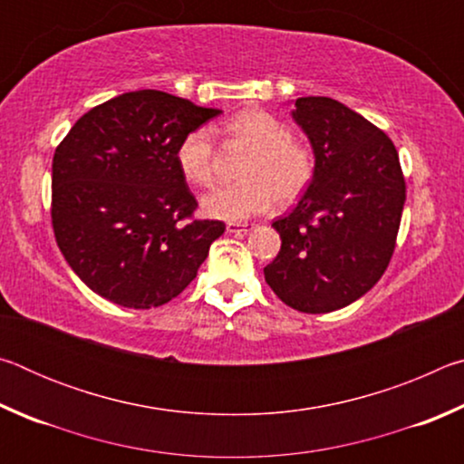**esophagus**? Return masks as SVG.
<instances>
[{"label":"esophagus","instance_id":"34e87169","mask_svg":"<svg viewBox=\"0 0 464 464\" xmlns=\"http://www.w3.org/2000/svg\"><path fill=\"white\" fill-rule=\"evenodd\" d=\"M251 229H254V223H227L229 233H247Z\"/></svg>","mask_w":464,"mask_h":464}]
</instances>
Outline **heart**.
<instances>
[{
    "instance_id": "1",
    "label": "heart",
    "mask_w": 464,
    "mask_h": 464,
    "mask_svg": "<svg viewBox=\"0 0 464 464\" xmlns=\"http://www.w3.org/2000/svg\"><path fill=\"white\" fill-rule=\"evenodd\" d=\"M231 145L249 149L241 166L243 182L217 188L202 198L204 215L241 223L278 204L295 202L313 182L315 160L307 145L293 139L286 122L266 110H247L223 127ZM217 145L208 129H194L179 140L176 166L190 186L208 188L217 178Z\"/></svg>"
}]
</instances>
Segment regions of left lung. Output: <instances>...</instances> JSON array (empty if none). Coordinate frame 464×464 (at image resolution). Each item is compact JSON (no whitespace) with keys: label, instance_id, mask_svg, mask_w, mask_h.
<instances>
[{"label":"left lung","instance_id":"8db88e82","mask_svg":"<svg viewBox=\"0 0 464 464\" xmlns=\"http://www.w3.org/2000/svg\"><path fill=\"white\" fill-rule=\"evenodd\" d=\"M293 119L313 145L315 176L272 223L282 246L264 276L282 303L315 315L354 303L387 270L405 178L392 140L342 102L298 98Z\"/></svg>","mask_w":464,"mask_h":464}]
</instances>
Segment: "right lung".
Returning a JSON list of instances; mask_svg holds the SVG:
<instances>
[{
	"mask_svg": "<svg viewBox=\"0 0 464 464\" xmlns=\"http://www.w3.org/2000/svg\"><path fill=\"white\" fill-rule=\"evenodd\" d=\"M217 114L166 92H129L85 112L54 149V239L93 293L151 309L196 278L225 223L194 218L176 149Z\"/></svg>",
	"mask_w": 464,
	"mask_h": 464,
	"instance_id": "1",
	"label": "right lung"
}]
</instances>
